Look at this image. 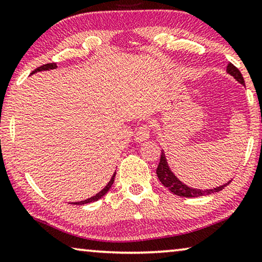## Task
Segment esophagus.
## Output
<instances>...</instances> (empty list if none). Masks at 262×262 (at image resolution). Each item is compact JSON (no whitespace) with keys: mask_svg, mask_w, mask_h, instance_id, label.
Returning a JSON list of instances; mask_svg holds the SVG:
<instances>
[{"mask_svg":"<svg viewBox=\"0 0 262 262\" xmlns=\"http://www.w3.org/2000/svg\"><path fill=\"white\" fill-rule=\"evenodd\" d=\"M149 138H150V124H141L138 129H136L135 140L138 141V142H143V141L148 140Z\"/></svg>","mask_w":262,"mask_h":262,"instance_id":"1","label":"esophagus"}]
</instances>
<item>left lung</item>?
<instances>
[{
	"label": "left lung",
	"mask_w": 262,
	"mask_h": 262,
	"mask_svg": "<svg viewBox=\"0 0 262 262\" xmlns=\"http://www.w3.org/2000/svg\"><path fill=\"white\" fill-rule=\"evenodd\" d=\"M227 72L230 73L231 76H233L236 80L240 82V84L245 85V80H244L242 72H240L239 69L235 68V66L232 63L227 65ZM156 173H157V177H159L161 183L163 184L169 191H171L173 194H176V196H180V197H188V198L189 197L206 196V194L218 192V191L223 190L226 185L230 184V182H231L230 181L227 184H224L222 186H218V188L210 189V190L189 188L188 185L182 183V182L171 172V170L169 169V165L167 163V159H165L163 150H162V154H161L160 163H159V167H157V169H156Z\"/></svg>",
	"instance_id": "1"
}]
</instances>
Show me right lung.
<instances>
[{
  "label": "right lung",
  "mask_w": 262,
  "mask_h": 262,
  "mask_svg": "<svg viewBox=\"0 0 262 262\" xmlns=\"http://www.w3.org/2000/svg\"><path fill=\"white\" fill-rule=\"evenodd\" d=\"M56 68H57V64H56V63L44 64V65L39 66V68H37V69L35 70V71H32L31 74H34V73H36V72H39V71H45V70H52V69H56ZM114 177H115V173L113 175V177L111 178V181L108 182V184H107V185L105 186V188H103V189L100 191V192L95 194V196L91 197V198H89V199H86V201H81V202H78V203H73V204H74V205H82V204H87V203L97 202L98 199H100L102 196H105V194L107 193V191H108V190L111 189L112 184L114 183ZM71 204H72V203H71Z\"/></svg>",
  "instance_id": "1"
}]
</instances>
